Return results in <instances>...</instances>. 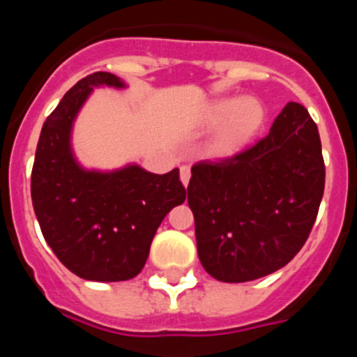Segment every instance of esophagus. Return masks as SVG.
<instances>
[{
  "label": "esophagus",
  "instance_id": "1",
  "mask_svg": "<svg viewBox=\"0 0 357 357\" xmlns=\"http://www.w3.org/2000/svg\"><path fill=\"white\" fill-rule=\"evenodd\" d=\"M189 178H191V169H189V166H182V168H181V181H182V184L188 185L189 184Z\"/></svg>",
  "mask_w": 357,
  "mask_h": 357
}]
</instances>
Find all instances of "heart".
I'll return each mask as SVG.
<instances>
[{"label": "heart", "mask_w": 357, "mask_h": 357, "mask_svg": "<svg viewBox=\"0 0 357 357\" xmlns=\"http://www.w3.org/2000/svg\"><path fill=\"white\" fill-rule=\"evenodd\" d=\"M264 121V109L252 98H222L207 110V123L213 127L223 125L213 141V151L218 155H230L241 150Z\"/></svg>", "instance_id": "heart-1"}]
</instances>
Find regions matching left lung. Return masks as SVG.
I'll return each mask as SVG.
<instances>
[{
    "instance_id": "1",
    "label": "left lung",
    "mask_w": 357,
    "mask_h": 357,
    "mask_svg": "<svg viewBox=\"0 0 357 357\" xmlns=\"http://www.w3.org/2000/svg\"><path fill=\"white\" fill-rule=\"evenodd\" d=\"M324 185L317 123L289 102L264 139L191 168L188 204L202 266L222 282H248L286 266L313 229Z\"/></svg>"
}]
</instances>
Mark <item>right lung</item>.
Segmentation results:
<instances>
[{"mask_svg": "<svg viewBox=\"0 0 357 357\" xmlns=\"http://www.w3.org/2000/svg\"><path fill=\"white\" fill-rule=\"evenodd\" d=\"M96 87L125 89L112 73L82 78L44 121L31 169V204L43 236L68 270L85 280L135 277L160 222L185 200L178 169L155 175L137 164L112 172L84 168L73 153L78 112Z\"/></svg>", "mask_w": 357, "mask_h": 357, "instance_id": "add662e5", "label": "right lung"}]
</instances>
